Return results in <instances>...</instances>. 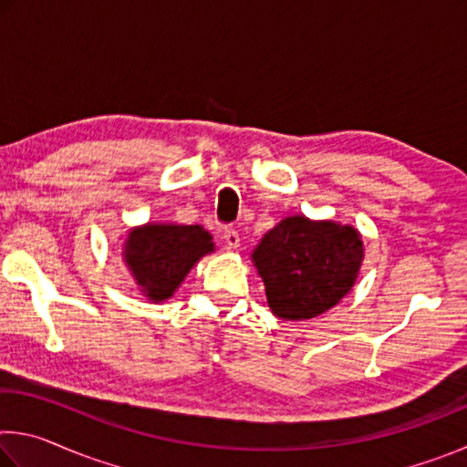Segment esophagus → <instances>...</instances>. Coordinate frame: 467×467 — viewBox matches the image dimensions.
<instances>
[{"label":"esophagus","instance_id":"34e87169","mask_svg":"<svg viewBox=\"0 0 467 467\" xmlns=\"http://www.w3.org/2000/svg\"><path fill=\"white\" fill-rule=\"evenodd\" d=\"M223 239H224L226 249H236L241 244V236H239V233L234 231V228H226Z\"/></svg>","mask_w":467,"mask_h":467}]
</instances>
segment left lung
I'll return each instance as SVG.
<instances>
[{"mask_svg": "<svg viewBox=\"0 0 467 467\" xmlns=\"http://www.w3.org/2000/svg\"><path fill=\"white\" fill-rule=\"evenodd\" d=\"M253 262L274 315L303 321L348 295L362 262V241L352 226L292 216L264 236Z\"/></svg>", "mask_w": 467, "mask_h": 467, "instance_id": "1", "label": "left lung"}]
</instances>
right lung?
I'll list each match as a JSON object with an SVG mask.
<instances>
[{"label":"right lung","mask_w":467,"mask_h":467,"mask_svg":"<svg viewBox=\"0 0 467 467\" xmlns=\"http://www.w3.org/2000/svg\"><path fill=\"white\" fill-rule=\"evenodd\" d=\"M210 251H214V243L202 226L146 224L131 231L125 262L148 298L164 300L172 296L197 259Z\"/></svg>","instance_id":"right-lung-1"}]
</instances>
